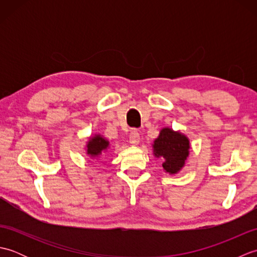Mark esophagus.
<instances>
[{
    "label": "esophagus",
    "mask_w": 257,
    "mask_h": 257,
    "mask_svg": "<svg viewBox=\"0 0 257 257\" xmlns=\"http://www.w3.org/2000/svg\"><path fill=\"white\" fill-rule=\"evenodd\" d=\"M129 143L132 144L133 146H137L140 143V135L138 133V130L134 129L132 133H130L129 136Z\"/></svg>",
    "instance_id": "esophagus-1"
}]
</instances>
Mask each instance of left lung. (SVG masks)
<instances>
[{"mask_svg": "<svg viewBox=\"0 0 257 257\" xmlns=\"http://www.w3.org/2000/svg\"><path fill=\"white\" fill-rule=\"evenodd\" d=\"M190 148V139L187 136L170 127L162 128L152 144L154 156L158 159L160 158L163 170L169 174H177L182 170L189 158Z\"/></svg>", "mask_w": 257, "mask_h": 257, "instance_id": "obj_1", "label": "left lung"}]
</instances>
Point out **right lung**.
Instances as JSON below:
<instances>
[{
	"mask_svg": "<svg viewBox=\"0 0 257 257\" xmlns=\"http://www.w3.org/2000/svg\"><path fill=\"white\" fill-rule=\"evenodd\" d=\"M109 146H110V144H109V141L102 135L95 134L94 136H90L88 141L86 143V155L89 156V158H91L92 160H98L102 154L107 152Z\"/></svg>",
	"mask_w": 257,
	"mask_h": 257,
	"instance_id": "right-lung-1",
	"label": "right lung"
}]
</instances>
